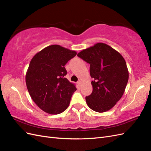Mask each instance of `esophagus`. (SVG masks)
I'll return each mask as SVG.
<instances>
[{"mask_svg":"<svg viewBox=\"0 0 151 151\" xmlns=\"http://www.w3.org/2000/svg\"><path fill=\"white\" fill-rule=\"evenodd\" d=\"M77 84H78L79 86L80 87L81 85V81H79L78 82H77Z\"/></svg>","mask_w":151,"mask_h":151,"instance_id":"obj_1","label":"esophagus"}]
</instances>
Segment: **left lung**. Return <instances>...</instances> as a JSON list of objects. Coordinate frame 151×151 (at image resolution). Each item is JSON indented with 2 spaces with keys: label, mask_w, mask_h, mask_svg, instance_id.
<instances>
[{
  "label": "left lung",
  "mask_w": 151,
  "mask_h": 151,
  "mask_svg": "<svg viewBox=\"0 0 151 151\" xmlns=\"http://www.w3.org/2000/svg\"><path fill=\"white\" fill-rule=\"evenodd\" d=\"M77 56L90 64L93 92L86 97L93 111L106 112L122 97L129 81V70L124 58L109 45L98 43L82 50Z\"/></svg>",
  "instance_id": "obj_1"
}]
</instances>
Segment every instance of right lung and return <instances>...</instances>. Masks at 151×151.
Masks as SVG:
<instances>
[{
	"mask_svg": "<svg viewBox=\"0 0 151 151\" xmlns=\"http://www.w3.org/2000/svg\"><path fill=\"white\" fill-rule=\"evenodd\" d=\"M77 52L58 45L45 47L32 58L26 74L31 98L45 112L57 115L68 107L76 85L64 76L65 65Z\"/></svg>",
	"mask_w": 151,
	"mask_h": 151,
	"instance_id": "1",
	"label": "right lung"
}]
</instances>
